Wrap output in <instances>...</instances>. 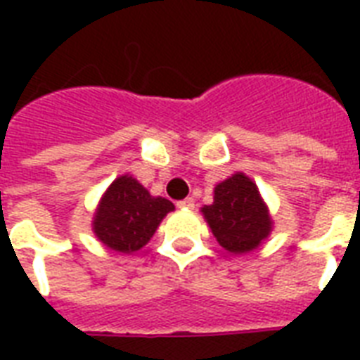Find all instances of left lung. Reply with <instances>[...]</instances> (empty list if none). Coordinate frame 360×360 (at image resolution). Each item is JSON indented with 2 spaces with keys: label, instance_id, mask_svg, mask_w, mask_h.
<instances>
[{
  "label": "left lung",
  "instance_id": "1",
  "mask_svg": "<svg viewBox=\"0 0 360 360\" xmlns=\"http://www.w3.org/2000/svg\"><path fill=\"white\" fill-rule=\"evenodd\" d=\"M174 203L151 196L132 175L124 174L108 186L93 217V231L112 250L132 254L151 240Z\"/></svg>",
  "mask_w": 360,
  "mask_h": 360
}]
</instances>
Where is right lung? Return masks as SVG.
<instances>
[{"instance_id": "1", "label": "right lung", "mask_w": 360, "mask_h": 360, "mask_svg": "<svg viewBox=\"0 0 360 360\" xmlns=\"http://www.w3.org/2000/svg\"><path fill=\"white\" fill-rule=\"evenodd\" d=\"M202 213L220 246L233 254L257 248L273 226L256 183L240 172L217 185L213 203Z\"/></svg>"}]
</instances>
